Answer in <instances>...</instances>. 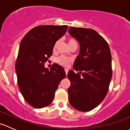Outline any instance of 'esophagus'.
Listing matches in <instances>:
<instances>
[{"mask_svg": "<svg viewBox=\"0 0 130 130\" xmlns=\"http://www.w3.org/2000/svg\"><path fill=\"white\" fill-rule=\"evenodd\" d=\"M65 73H66V75H67L68 72H69V69H65Z\"/></svg>", "mask_w": 130, "mask_h": 130, "instance_id": "1", "label": "esophagus"}]
</instances>
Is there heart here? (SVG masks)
<instances>
[{"label": "heart", "instance_id": "1", "mask_svg": "<svg viewBox=\"0 0 130 130\" xmlns=\"http://www.w3.org/2000/svg\"><path fill=\"white\" fill-rule=\"evenodd\" d=\"M58 41H57L55 44L54 47L53 48L55 49L56 47L57 46V45L58 44ZM68 43H69V46L72 45V44H75V43H77L76 41L73 38H69L68 40ZM56 61H57V63H58L59 65H60L61 66L63 67H67L68 65H69L70 62H71V59L69 58H67L66 57H64V56H61V57H58L57 59H56Z\"/></svg>", "mask_w": 130, "mask_h": 130}]
</instances>
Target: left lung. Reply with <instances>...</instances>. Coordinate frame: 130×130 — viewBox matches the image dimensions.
<instances>
[{"label": "left lung", "mask_w": 130, "mask_h": 130, "mask_svg": "<svg viewBox=\"0 0 130 130\" xmlns=\"http://www.w3.org/2000/svg\"><path fill=\"white\" fill-rule=\"evenodd\" d=\"M69 33L78 41L80 53L67 77L69 102L73 108L86 112L103 101L112 78L111 54L108 43L92 29L70 27Z\"/></svg>", "instance_id": "8db88e82"}]
</instances>
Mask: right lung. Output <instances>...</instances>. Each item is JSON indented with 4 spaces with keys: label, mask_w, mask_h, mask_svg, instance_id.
Wrapping results in <instances>:
<instances>
[{
    "label": "right lung",
    "mask_w": 130,
    "mask_h": 130,
    "mask_svg": "<svg viewBox=\"0 0 130 130\" xmlns=\"http://www.w3.org/2000/svg\"><path fill=\"white\" fill-rule=\"evenodd\" d=\"M67 28L64 25L36 26L21 42L15 63L18 86L25 101L35 108L50 104L60 81L66 77L61 66L54 63L49 70L44 63Z\"/></svg>",
    "instance_id": "obj_1"
}]
</instances>
